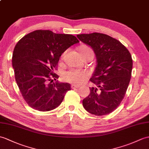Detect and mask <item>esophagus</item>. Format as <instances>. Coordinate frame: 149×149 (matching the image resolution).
<instances>
[{"label":"esophagus","instance_id":"1","mask_svg":"<svg viewBox=\"0 0 149 149\" xmlns=\"http://www.w3.org/2000/svg\"><path fill=\"white\" fill-rule=\"evenodd\" d=\"M79 87H80V86H79V85H76V84H72V85H71V88H72V89L78 88H79Z\"/></svg>","mask_w":149,"mask_h":149}]
</instances>
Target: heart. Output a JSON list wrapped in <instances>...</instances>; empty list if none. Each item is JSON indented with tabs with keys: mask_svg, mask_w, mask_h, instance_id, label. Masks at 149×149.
<instances>
[{
	"mask_svg": "<svg viewBox=\"0 0 149 149\" xmlns=\"http://www.w3.org/2000/svg\"><path fill=\"white\" fill-rule=\"evenodd\" d=\"M80 49L93 52L90 48L87 46H82ZM89 72L86 70H79V69H70L67 72H65L62 75V77L66 82L80 84L84 82L89 77Z\"/></svg>",
	"mask_w": 149,
	"mask_h": 149,
	"instance_id": "1",
	"label": "heart"
}]
</instances>
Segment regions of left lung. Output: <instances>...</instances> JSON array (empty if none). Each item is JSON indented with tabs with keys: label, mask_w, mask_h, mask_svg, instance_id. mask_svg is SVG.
Returning <instances> with one entry per match:
<instances>
[{
	"label": "left lung",
	"mask_w": 149,
	"mask_h": 149,
	"mask_svg": "<svg viewBox=\"0 0 149 149\" xmlns=\"http://www.w3.org/2000/svg\"><path fill=\"white\" fill-rule=\"evenodd\" d=\"M78 39L95 52L96 66L90 81L97 88L82 100L87 111L96 116L107 115L121 103L130 81L133 60L130 51L114 38L100 33L80 34Z\"/></svg>",
	"instance_id": "obj_1"
}]
</instances>
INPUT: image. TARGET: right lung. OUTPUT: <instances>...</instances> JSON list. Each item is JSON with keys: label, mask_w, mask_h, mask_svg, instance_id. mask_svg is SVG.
I'll return each instance as SVG.
<instances>
[{"label": "right lung", "mask_w": 149, "mask_h": 149, "mask_svg": "<svg viewBox=\"0 0 149 149\" xmlns=\"http://www.w3.org/2000/svg\"><path fill=\"white\" fill-rule=\"evenodd\" d=\"M79 42L76 37L70 34L37 30L28 33L16 44L12 59L15 79L30 107L46 112L61 104L66 93L71 89L70 84L53 82L59 77L54 74V69L62 53Z\"/></svg>", "instance_id": "right-lung-1"}]
</instances>
